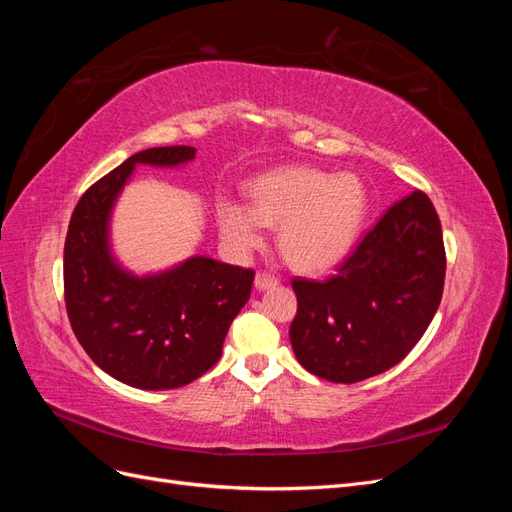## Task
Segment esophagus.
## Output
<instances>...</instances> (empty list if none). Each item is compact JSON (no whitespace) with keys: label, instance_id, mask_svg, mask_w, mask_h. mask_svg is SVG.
I'll return each mask as SVG.
<instances>
[{"label":"esophagus","instance_id":"34e87169","mask_svg":"<svg viewBox=\"0 0 512 512\" xmlns=\"http://www.w3.org/2000/svg\"><path fill=\"white\" fill-rule=\"evenodd\" d=\"M254 286H256L258 290L273 288V286H277V277H275V275H269V273H256Z\"/></svg>","mask_w":512,"mask_h":512}]
</instances>
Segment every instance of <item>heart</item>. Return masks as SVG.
<instances>
[{"label":"heart","mask_w":512,"mask_h":512,"mask_svg":"<svg viewBox=\"0 0 512 512\" xmlns=\"http://www.w3.org/2000/svg\"><path fill=\"white\" fill-rule=\"evenodd\" d=\"M252 207L230 196L218 203L220 235L232 252L250 254L280 224V250L303 273L331 271L350 256L367 213L363 181L314 166H282L250 183Z\"/></svg>","instance_id":"heart-1"}]
</instances>
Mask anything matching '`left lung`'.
Returning a JSON list of instances; mask_svg holds the SVG:
<instances>
[{
    "label": "left lung",
    "mask_w": 512,
    "mask_h": 512,
    "mask_svg": "<svg viewBox=\"0 0 512 512\" xmlns=\"http://www.w3.org/2000/svg\"><path fill=\"white\" fill-rule=\"evenodd\" d=\"M446 254L431 200L412 192L367 232L327 280L294 277L290 344L299 363L352 384L397 365L438 312Z\"/></svg>",
    "instance_id": "1"
}]
</instances>
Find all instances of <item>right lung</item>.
Here are the masks:
<instances>
[{
	"label": "right lung",
	"instance_id": "obj_1",
	"mask_svg": "<svg viewBox=\"0 0 512 512\" xmlns=\"http://www.w3.org/2000/svg\"><path fill=\"white\" fill-rule=\"evenodd\" d=\"M194 158L185 145L138 151L91 185L70 218L64 292L72 331L91 361L134 389H179L203 376L252 292V269L209 256L136 275L113 252V209L134 168H179Z\"/></svg>",
	"mask_w": 512,
	"mask_h": 512
}]
</instances>
